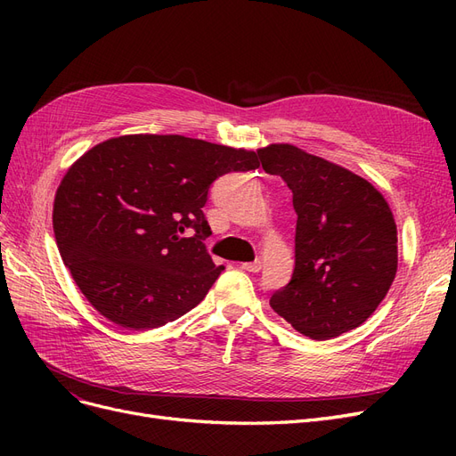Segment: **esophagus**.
Masks as SVG:
<instances>
[{"mask_svg": "<svg viewBox=\"0 0 456 456\" xmlns=\"http://www.w3.org/2000/svg\"><path fill=\"white\" fill-rule=\"evenodd\" d=\"M241 268L243 270H247V272H260L262 270V262L260 260H255V262H243L241 265Z\"/></svg>", "mask_w": 456, "mask_h": 456, "instance_id": "1", "label": "esophagus"}]
</instances>
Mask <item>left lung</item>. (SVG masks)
<instances>
[{"mask_svg":"<svg viewBox=\"0 0 456 456\" xmlns=\"http://www.w3.org/2000/svg\"><path fill=\"white\" fill-rule=\"evenodd\" d=\"M293 191L295 270L272 310L314 340L340 337L379 308L397 272V226L365 178L293 144L258 148Z\"/></svg>","mask_w":456,"mask_h":456,"instance_id":"8db88e82","label":"left lung"}]
</instances>
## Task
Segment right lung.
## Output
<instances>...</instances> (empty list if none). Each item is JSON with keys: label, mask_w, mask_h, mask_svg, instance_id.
Segmentation results:
<instances>
[{"label": "right lung", "mask_w": 456, "mask_h": 456, "mask_svg": "<svg viewBox=\"0 0 456 456\" xmlns=\"http://www.w3.org/2000/svg\"><path fill=\"white\" fill-rule=\"evenodd\" d=\"M256 167L253 150L183 134H123L87 150L57 188L53 230L91 306L129 330L198 306L223 270L203 245L207 191L220 175Z\"/></svg>", "instance_id": "obj_1"}]
</instances>
